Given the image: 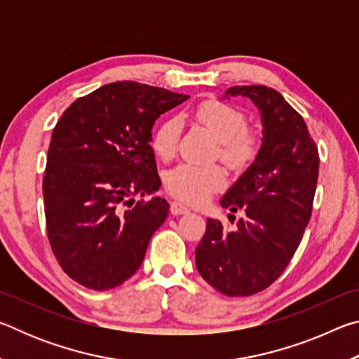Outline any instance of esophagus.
<instances>
[{
  "mask_svg": "<svg viewBox=\"0 0 359 359\" xmlns=\"http://www.w3.org/2000/svg\"><path fill=\"white\" fill-rule=\"evenodd\" d=\"M188 212V208L180 203H172L171 204V214L172 215H184Z\"/></svg>",
  "mask_w": 359,
  "mask_h": 359,
  "instance_id": "obj_1",
  "label": "esophagus"
}]
</instances>
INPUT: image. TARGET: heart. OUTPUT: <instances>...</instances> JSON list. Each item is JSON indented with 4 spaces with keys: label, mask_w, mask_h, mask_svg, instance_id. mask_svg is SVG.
<instances>
[{
    "label": "heart",
    "mask_w": 359,
    "mask_h": 359,
    "mask_svg": "<svg viewBox=\"0 0 359 359\" xmlns=\"http://www.w3.org/2000/svg\"><path fill=\"white\" fill-rule=\"evenodd\" d=\"M193 120L218 139V154L229 166L241 168L257 155L258 142L250 131L245 114L223 101H204L191 112ZM180 120L166 117L151 133V149L161 160L172 158L177 150ZM226 184V174L220 166H196L180 163L165 175L166 190L188 204H203L212 193Z\"/></svg>",
    "instance_id": "b5f03b06"
}]
</instances>
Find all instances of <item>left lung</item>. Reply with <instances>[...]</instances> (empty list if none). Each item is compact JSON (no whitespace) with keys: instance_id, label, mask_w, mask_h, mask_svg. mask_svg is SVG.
<instances>
[{"instance_id":"1","label":"left lung","mask_w":359,"mask_h":359,"mask_svg":"<svg viewBox=\"0 0 359 359\" xmlns=\"http://www.w3.org/2000/svg\"><path fill=\"white\" fill-rule=\"evenodd\" d=\"M229 96L250 98L258 107L263 144L220 201L245 217L234 231L208 218L196 269L210 287L234 297L266 290L293 258L312 214L320 158L306 121L274 88L236 85L223 100Z\"/></svg>"}]
</instances>
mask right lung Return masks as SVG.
<instances>
[{"label":"right lung","instance_id":"obj_1","mask_svg":"<svg viewBox=\"0 0 359 359\" xmlns=\"http://www.w3.org/2000/svg\"><path fill=\"white\" fill-rule=\"evenodd\" d=\"M190 96L137 82L102 85L77 98L52 133L42 182L47 236L58 264L90 290L118 287L144 261L166 220L155 120Z\"/></svg>","mask_w":359,"mask_h":359}]
</instances>
